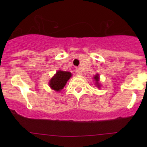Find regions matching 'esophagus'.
I'll return each instance as SVG.
<instances>
[{
	"instance_id": "esophagus-1",
	"label": "esophagus",
	"mask_w": 147,
	"mask_h": 147,
	"mask_svg": "<svg viewBox=\"0 0 147 147\" xmlns=\"http://www.w3.org/2000/svg\"><path fill=\"white\" fill-rule=\"evenodd\" d=\"M76 74H77V75H81L82 74V70H81L80 68H77V69H76Z\"/></svg>"
}]
</instances>
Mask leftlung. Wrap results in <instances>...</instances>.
I'll use <instances>...</instances> for the list:
<instances>
[{"mask_svg": "<svg viewBox=\"0 0 147 147\" xmlns=\"http://www.w3.org/2000/svg\"><path fill=\"white\" fill-rule=\"evenodd\" d=\"M94 80L96 81V82H95L96 86H97V87H98V88H100V83H99V80H100V77H99L98 74H97L96 75H94Z\"/></svg>", "mask_w": 147, "mask_h": 147, "instance_id": "8db88e82", "label": "left lung"}]
</instances>
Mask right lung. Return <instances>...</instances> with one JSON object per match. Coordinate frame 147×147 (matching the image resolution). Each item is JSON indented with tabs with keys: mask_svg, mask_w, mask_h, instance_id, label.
Here are the masks:
<instances>
[{
	"mask_svg": "<svg viewBox=\"0 0 147 147\" xmlns=\"http://www.w3.org/2000/svg\"><path fill=\"white\" fill-rule=\"evenodd\" d=\"M72 77V74L67 71L58 70L55 75L50 79L49 82V85L52 90H54L57 92H60L63 90L67 82L69 80V78Z\"/></svg>",
	"mask_w": 147,
	"mask_h": 147,
	"instance_id": "right-lung-1",
	"label": "right lung"
}]
</instances>
